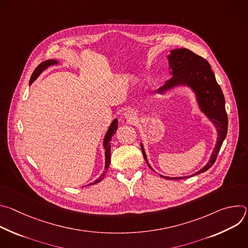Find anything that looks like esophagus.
Here are the masks:
<instances>
[{
	"label": "esophagus",
	"mask_w": 248,
	"mask_h": 248,
	"mask_svg": "<svg viewBox=\"0 0 248 248\" xmlns=\"http://www.w3.org/2000/svg\"><path fill=\"white\" fill-rule=\"evenodd\" d=\"M134 120H135V119H134L132 116H127V117H126V121H127L128 123H133Z\"/></svg>",
	"instance_id": "1"
}]
</instances>
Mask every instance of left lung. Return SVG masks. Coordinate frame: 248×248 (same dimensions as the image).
Returning <instances> with one entry per match:
<instances>
[{"instance_id":"8db88e82","label":"left lung","mask_w":248,"mask_h":248,"mask_svg":"<svg viewBox=\"0 0 248 248\" xmlns=\"http://www.w3.org/2000/svg\"><path fill=\"white\" fill-rule=\"evenodd\" d=\"M169 61V74L171 77L156 92L157 95H166L176 88L186 87L194 94L199 111L214 124L217 130V140L207 164L196 172L187 176H165L167 180H183L199 174L210 169L216 161L222 144L228 132V116L225 108V97L217 83L213 70L209 62L202 57L186 48L173 49L167 57ZM143 157L151 170L142 142L140 143Z\"/></svg>"}]
</instances>
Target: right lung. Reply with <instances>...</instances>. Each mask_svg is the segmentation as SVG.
Returning <instances> with one entry per match:
<instances>
[{"mask_svg":"<svg viewBox=\"0 0 248 248\" xmlns=\"http://www.w3.org/2000/svg\"><path fill=\"white\" fill-rule=\"evenodd\" d=\"M59 63H60L59 61L53 60V59L52 60H47V61L41 62L36 68H35V70L33 72L31 78H30V80H29V84L31 85L34 80H36L37 78L44 72V70H46L47 68H49L52 65L59 64ZM117 129H118V119H115L111 123V124L108 128V131L106 132L105 137L103 139V147H104V150H105V169H104V172L99 176V178L95 182L89 184L88 186L95 185V184H98L99 182H101L104 179L106 172H107V170L109 169V166H110V163H111V139H112L113 135L116 133Z\"/></svg>","mask_w":248,"mask_h":248,"instance_id":"right-lung-1","label":"right lung"}]
</instances>
